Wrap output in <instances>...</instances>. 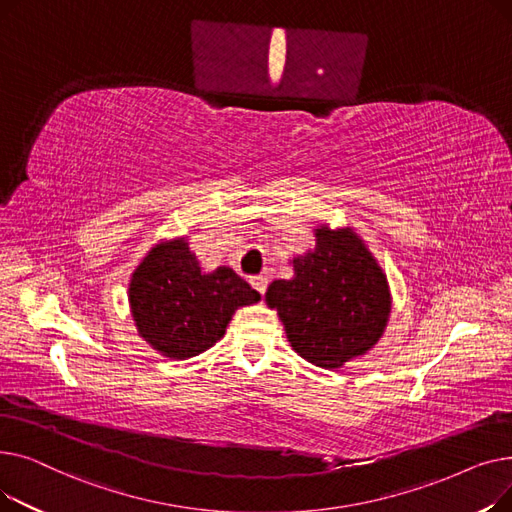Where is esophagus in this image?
Returning a JSON list of instances; mask_svg holds the SVG:
<instances>
[{
    "mask_svg": "<svg viewBox=\"0 0 512 512\" xmlns=\"http://www.w3.org/2000/svg\"><path fill=\"white\" fill-rule=\"evenodd\" d=\"M249 282H251V286H253L259 294H265V288H267V276H253Z\"/></svg>",
    "mask_w": 512,
    "mask_h": 512,
    "instance_id": "34e87169",
    "label": "esophagus"
}]
</instances>
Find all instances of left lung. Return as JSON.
Wrapping results in <instances>:
<instances>
[{"instance_id": "8db88e82", "label": "left lung", "mask_w": 512, "mask_h": 512, "mask_svg": "<svg viewBox=\"0 0 512 512\" xmlns=\"http://www.w3.org/2000/svg\"><path fill=\"white\" fill-rule=\"evenodd\" d=\"M315 251L292 259L294 278L276 280L265 301L288 342L309 363L338 369L365 355L390 315L388 280L365 242L351 230H315Z\"/></svg>"}]
</instances>
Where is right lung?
<instances>
[{"label":"right lung","instance_id":"add662e5","mask_svg":"<svg viewBox=\"0 0 512 512\" xmlns=\"http://www.w3.org/2000/svg\"><path fill=\"white\" fill-rule=\"evenodd\" d=\"M128 299L139 334L170 359H191L218 342L238 307L261 297L230 267L203 274L184 238L149 251Z\"/></svg>","mask_w":512,"mask_h":512}]
</instances>
